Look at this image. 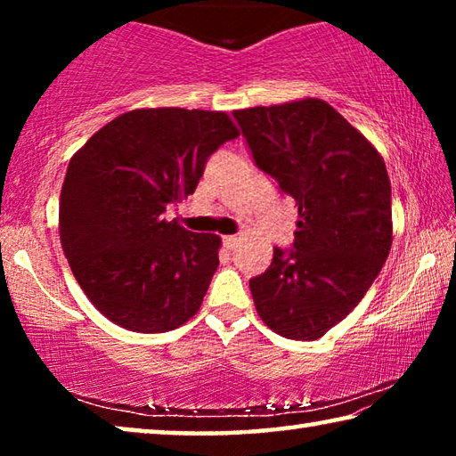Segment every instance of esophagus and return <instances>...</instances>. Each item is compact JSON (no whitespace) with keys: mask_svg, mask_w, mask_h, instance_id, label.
Wrapping results in <instances>:
<instances>
[{"mask_svg":"<svg viewBox=\"0 0 456 456\" xmlns=\"http://www.w3.org/2000/svg\"><path fill=\"white\" fill-rule=\"evenodd\" d=\"M237 243H239V237L237 235H225V237H223V245H225L227 249H233Z\"/></svg>","mask_w":456,"mask_h":456,"instance_id":"1","label":"esophagus"}]
</instances>
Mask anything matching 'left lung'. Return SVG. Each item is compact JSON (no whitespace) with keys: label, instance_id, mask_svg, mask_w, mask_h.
Returning a JSON list of instances; mask_svg holds the SVG:
<instances>
[{"label":"left lung","instance_id":"left-lung-1","mask_svg":"<svg viewBox=\"0 0 456 456\" xmlns=\"http://www.w3.org/2000/svg\"><path fill=\"white\" fill-rule=\"evenodd\" d=\"M261 171L296 200L293 249L249 280L259 318L318 339L366 296L392 245L390 179L374 144L320 98L233 112Z\"/></svg>","mask_w":456,"mask_h":456}]
</instances>
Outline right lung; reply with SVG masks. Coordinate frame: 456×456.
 Listing matches in <instances>:
<instances>
[{"label": "right lung", "mask_w": 456, "mask_h": 456, "mask_svg": "<svg viewBox=\"0 0 456 456\" xmlns=\"http://www.w3.org/2000/svg\"><path fill=\"white\" fill-rule=\"evenodd\" d=\"M239 130L227 112L138 108L74 154L60 192V241L76 281L117 326L160 334L199 312L221 237L163 219L197 189Z\"/></svg>", "instance_id": "obj_1"}]
</instances>
